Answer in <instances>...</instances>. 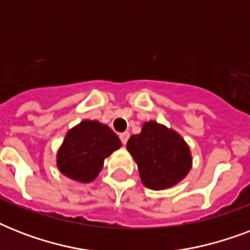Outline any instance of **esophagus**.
I'll list each match as a JSON object with an SVG mask.
<instances>
[{
    "label": "esophagus",
    "mask_w": 250,
    "mask_h": 250,
    "mask_svg": "<svg viewBox=\"0 0 250 250\" xmlns=\"http://www.w3.org/2000/svg\"><path fill=\"white\" fill-rule=\"evenodd\" d=\"M119 137H121L122 144L125 145V144H127V141H128L129 133H128V132H123V133H121V135H119Z\"/></svg>",
    "instance_id": "34e87169"
}]
</instances>
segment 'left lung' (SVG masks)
Returning a JSON list of instances; mask_svg holds the SVG:
<instances>
[{"label": "left lung", "mask_w": 250, "mask_h": 250, "mask_svg": "<svg viewBox=\"0 0 250 250\" xmlns=\"http://www.w3.org/2000/svg\"><path fill=\"white\" fill-rule=\"evenodd\" d=\"M146 188L162 190L186 178L192 167L189 146L176 131L154 121L145 122L141 132L127 141Z\"/></svg>", "instance_id": "obj_1"}]
</instances>
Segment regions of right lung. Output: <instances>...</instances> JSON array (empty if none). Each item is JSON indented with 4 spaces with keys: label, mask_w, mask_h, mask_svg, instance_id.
Wrapping results in <instances>:
<instances>
[{
    "label": "right lung",
    "mask_w": 250,
    "mask_h": 250,
    "mask_svg": "<svg viewBox=\"0 0 250 250\" xmlns=\"http://www.w3.org/2000/svg\"><path fill=\"white\" fill-rule=\"evenodd\" d=\"M121 146L119 137L110 127L85 119L66 133L57 153V167L75 182H93L102 170L105 158Z\"/></svg>",
    "instance_id": "right-lung-1"
}]
</instances>
